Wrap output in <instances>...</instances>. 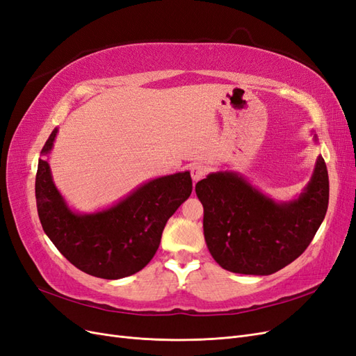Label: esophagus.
Segmentation results:
<instances>
[{
  "mask_svg": "<svg viewBox=\"0 0 356 356\" xmlns=\"http://www.w3.org/2000/svg\"><path fill=\"white\" fill-rule=\"evenodd\" d=\"M191 178H193V182H197V181H200L204 175L208 174V169H207V166H203V165H195L191 168Z\"/></svg>",
  "mask_w": 356,
  "mask_h": 356,
  "instance_id": "esophagus-1",
  "label": "esophagus"
}]
</instances>
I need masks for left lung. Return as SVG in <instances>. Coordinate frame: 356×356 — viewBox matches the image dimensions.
Here are the masks:
<instances>
[{"label": "left lung", "mask_w": 356, "mask_h": 356, "mask_svg": "<svg viewBox=\"0 0 356 356\" xmlns=\"http://www.w3.org/2000/svg\"><path fill=\"white\" fill-rule=\"evenodd\" d=\"M196 195L213 260L233 273L266 276L293 263L314 239L328 208V170L319 156L309 184L289 202H275L230 170L199 181Z\"/></svg>", "instance_id": "obj_1"}]
</instances>
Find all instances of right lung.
Masks as SVG:
<instances>
[{
  "instance_id": "right-lung-1",
  "label": "right lung",
  "mask_w": 356,
  "mask_h": 356,
  "mask_svg": "<svg viewBox=\"0 0 356 356\" xmlns=\"http://www.w3.org/2000/svg\"><path fill=\"white\" fill-rule=\"evenodd\" d=\"M58 129L49 136L41 156H47ZM193 190L190 172L160 177L135 188L113 207L74 212L51 178L47 160H38L35 199L42 230L59 252L81 272L102 277L131 276L152 261L168 220Z\"/></svg>"
}]
</instances>
